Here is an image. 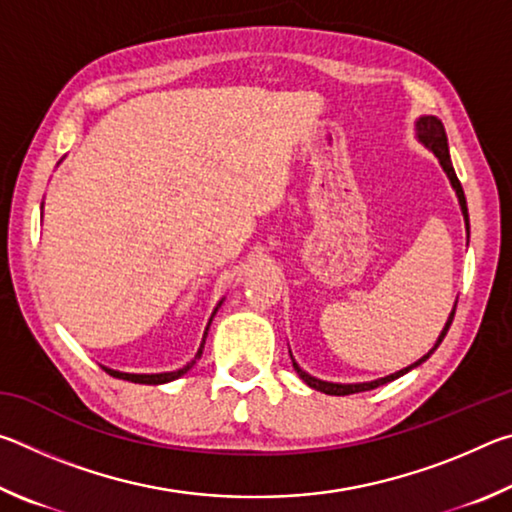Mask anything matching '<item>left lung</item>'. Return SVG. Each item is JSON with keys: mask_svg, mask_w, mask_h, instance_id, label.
Returning <instances> with one entry per match:
<instances>
[{"mask_svg": "<svg viewBox=\"0 0 512 512\" xmlns=\"http://www.w3.org/2000/svg\"><path fill=\"white\" fill-rule=\"evenodd\" d=\"M415 135H418V140H420L424 146H427L429 151H433V155H436L438 162H440V167H443V171L447 173L449 183H452L454 192H456V196H458V205H461V212H463V219H465V228H467V237H470V216H467L465 194H463L461 180L456 178V171H454L452 158H449L447 133H445L443 121H440L438 117H433V115H424V117H420L418 121H415ZM454 314H456V305H454V309H452V314H449L447 323H445V327H443V332H440V336H438L436 345H433V348H431L427 354H424L422 359H418L415 363H411V366H406V368H402V370L393 372V375H388V377H381V379H375V381H363V384H334V381H323V379L311 377L309 372L302 370V368L298 366V363H296V359L291 357V361H293V368H296V372L300 375V379L305 381L307 386L316 388V391L325 393V395H352V393H361V391H372V388H377V386H381V384H388V381H393V379H397V377L406 375V372H409V370L418 368L422 361H427V359L431 357V354L436 352L438 345L443 343L445 334H447V329H449V325H452V320H454Z\"/></svg>", "mask_w": 512, "mask_h": 512, "instance_id": "1", "label": "left lung"}]
</instances>
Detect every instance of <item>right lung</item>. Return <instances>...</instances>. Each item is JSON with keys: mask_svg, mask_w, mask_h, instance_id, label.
<instances>
[{"mask_svg": "<svg viewBox=\"0 0 512 512\" xmlns=\"http://www.w3.org/2000/svg\"><path fill=\"white\" fill-rule=\"evenodd\" d=\"M223 302V300H221ZM221 302H219V307H221ZM216 307V309H219ZM216 309H214V314H216ZM212 314V316H214ZM210 323H212V318H210ZM210 323H207V327H205V334H203V343H201V348H198V352H196V357L187 363V366H183L180 370H173V372H155V375H135V372H119V370H112V368H106L103 366V370L108 372L110 377H117V379H126V381H133V384H167V381H173V379H178V377H183L185 372L194 366L196 363V359H201V354H203V348H205V336H207V329H210Z\"/></svg>", "mask_w": 512, "mask_h": 512, "instance_id": "obj_1", "label": "right lung"}]
</instances>
